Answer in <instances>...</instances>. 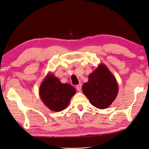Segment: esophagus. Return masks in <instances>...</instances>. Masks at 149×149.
I'll return each mask as SVG.
<instances>
[{"label":"esophagus","instance_id":"1","mask_svg":"<svg viewBox=\"0 0 149 149\" xmlns=\"http://www.w3.org/2000/svg\"><path fill=\"white\" fill-rule=\"evenodd\" d=\"M81 87H82V85L81 84H79L78 85H77L76 86V89L78 90V91H80L81 90Z\"/></svg>","mask_w":149,"mask_h":149}]
</instances>
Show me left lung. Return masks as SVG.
<instances>
[{
  "label": "left lung",
  "instance_id": "8db88e82",
  "mask_svg": "<svg viewBox=\"0 0 149 149\" xmlns=\"http://www.w3.org/2000/svg\"><path fill=\"white\" fill-rule=\"evenodd\" d=\"M83 84V92L93 106L106 109L113 102L118 94V84L114 76L104 64H100Z\"/></svg>",
  "mask_w": 149,
  "mask_h": 149
}]
</instances>
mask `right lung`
<instances>
[{
  "instance_id": "obj_1",
  "label": "right lung",
  "mask_w": 149,
  "mask_h": 149,
  "mask_svg": "<svg viewBox=\"0 0 149 149\" xmlns=\"http://www.w3.org/2000/svg\"><path fill=\"white\" fill-rule=\"evenodd\" d=\"M76 89L70 84L62 83L53 73H48L40 86L39 95L49 110L60 112L68 106Z\"/></svg>"
}]
</instances>
